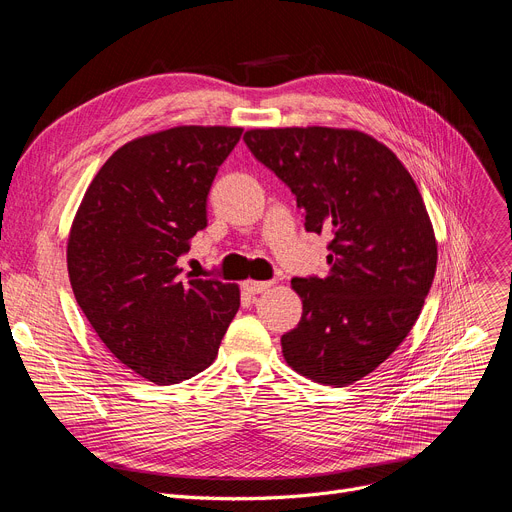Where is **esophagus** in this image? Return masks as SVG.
<instances>
[{
  "label": "esophagus",
  "mask_w": 512,
  "mask_h": 512,
  "mask_svg": "<svg viewBox=\"0 0 512 512\" xmlns=\"http://www.w3.org/2000/svg\"><path fill=\"white\" fill-rule=\"evenodd\" d=\"M242 288H245L249 294H261V292L272 288V282H253V280H247L245 284H242Z\"/></svg>",
  "instance_id": "34e87169"
}]
</instances>
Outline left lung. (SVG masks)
<instances>
[{"mask_svg":"<svg viewBox=\"0 0 512 512\" xmlns=\"http://www.w3.org/2000/svg\"><path fill=\"white\" fill-rule=\"evenodd\" d=\"M245 143L290 186L305 228L332 234L328 276L292 280L303 315L282 336L284 359L317 384H355L409 336L434 282L438 242L419 188L355 128H253Z\"/></svg>","mask_w":512,"mask_h":512,"instance_id":"8db88e82","label":"left lung"}]
</instances>
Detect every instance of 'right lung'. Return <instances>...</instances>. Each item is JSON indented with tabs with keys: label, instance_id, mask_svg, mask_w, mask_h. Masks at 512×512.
Returning a JSON list of instances; mask_svg holds the SVG:
<instances>
[{
	"label": "right lung",
	"instance_id": "add662e5",
	"mask_svg": "<svg viewBox=\"0 0 512 512\" xmlns=\"http://www.w3.org/2000/svg\"><path fill=\"white\" fill-rule=\"evenodd\" d=\"M240 126H174L110 155L78 205L68 276L78 307L120 363L170 386L218 357L238 284L180 278L178 257L207 226V193Z\"/></svg>",
	"mask_w": 512,
	"mask_h": 512
}]
</instances>
